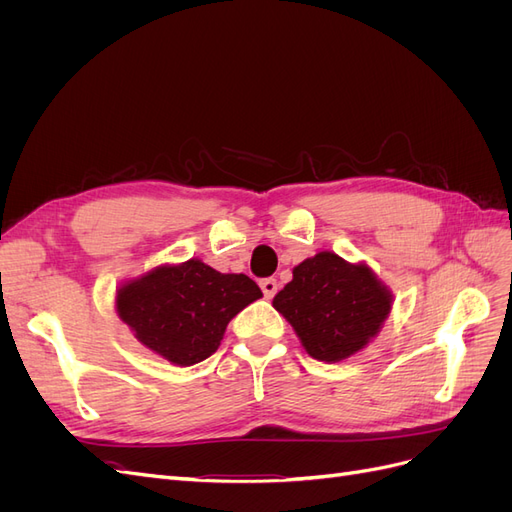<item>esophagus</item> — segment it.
I'll return each instance as SVG.
<instances>
[{
	"label": "esophagus",
	"mask_w": 512,
	"mask_h": 512,
	"mask_svg": "<svg viewBox=\"0 0 512 512\" xmlns=\"http://www.w3.org/2000/svg\"><path fill=\"white\" fill-rule=\"evenodd\" d=\"M260 288H262V292H265L267 299H273L277 288H280V284H277V280H273V277H267V280L260 282Z\"/></svg>",
	"instance_id": "esophagus-1"
}]
</instances>
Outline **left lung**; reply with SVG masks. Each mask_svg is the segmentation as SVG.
<instances>
[{"mask_svg":"<svg viewBox=\"0 0 512 512\" xmlns=\"http://www.w3.org/2000/svg\"><path fill=\"white\" fill-rule=\"evenodd\" d=\"M273 307L316 361L339 363L374 339L393 307V294L365 262L318 252L292 269V282Z\"/></svg>","mask_w":512,"mask_h":512,"instance_id":"1","label":"left lung"}]
</instances>
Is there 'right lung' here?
<instances>
[{"label": "right lung", "instance_id": "1", "mask_svg": "<svg viewBox=\"0 0 512 512\" xmlns=\"http://www.w3.org/2000/svg\"><path fill=\"white\" fill-rule=\"evenodd\" d=\"M260 297L247 275L220 273L190 258L123 282L115 309L145 348L190 367L218 350L228 322Z\"/></svg>", "mask_w": 512, "mask_h": 512}]
</instances>
